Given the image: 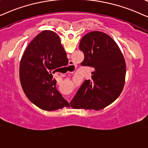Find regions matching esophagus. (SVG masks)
Instances as JSON below:
<instances>
[{
    "label": "esophagus",
    "mask_w": 148,
    "mask_h": 148,
    "mask_svg": "<svg viewBox=\"0 0 148 148\" xmlns=\"http://www.w3.org/2000/svg\"><path fill=\"white\" fill-rule=\"evenodd\" d=\"M73 65V62H72V61H70V66H72Z\"/></svg>",
    "instance_id": "esophagus-1"
}]
</instances>
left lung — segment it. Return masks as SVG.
<instances>
[{"instance_id":"8db88e82","label":"left lung","mask_w":148,"mask_h":148,"mask_svg":"<svg viewBox=\"0 0 148 148\" xmlns=\"http://www.w3.org/2000/svg\"><path fill=\"white\" fill-rule=\"evenodd\" d=\"M79 49L84 59L80 65L93 68L70 102L73 108L100 110L114 102L123 91L126 64L116 43L106 33L92 31L81 39Z\"/></svg>"}]
</instances>
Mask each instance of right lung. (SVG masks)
<instances>
[{"label": "right lung", "instance_id": "add662e5", "mask_svg": "<svg viewBox=\"0 0 148 148\" xmlns=\"http://www.w3.org/2000/svg\"><path fill=\"white\" fill-rule=\"evenodd\" d=\"M68 64L66 52L53 31H42L31 41L21 58L19 79L32 103L47 111L70 107L57 90V81L53 78V74Z\"/></svg>", "mask_w": 148, "mask_h": 148}]
</instances>
